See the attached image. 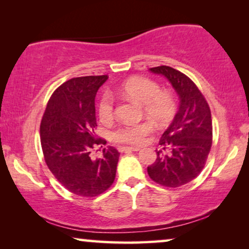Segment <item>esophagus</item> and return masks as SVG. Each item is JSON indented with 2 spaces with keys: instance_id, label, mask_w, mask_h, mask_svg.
<instances>
[{
  "instance_id": "1",
  "label": "esophagus",
  "mask_w": 249,
  "mask_h": 249,
  "mask_svg": "<svg viewBox=\"0 0 249 249\" xmlns=\"http://www.w3.org/2000/svg\"><path fill=\"white\" fill-rule=\"evenodd\" d=\"M139 147H119V152H138Z\"/></svg>"
}]
</instances>
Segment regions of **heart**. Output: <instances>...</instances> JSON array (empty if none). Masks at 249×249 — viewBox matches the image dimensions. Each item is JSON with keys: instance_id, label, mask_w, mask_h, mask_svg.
<instances>
[{"instance_id": "obj_1", "label": "heart", "mask_w": 249, "mask_h": 249, "mask_svg": "<svg viewBox=\"0 0 249 249\" xmlns=\"http://www.w3.org/2000/svg\"><path fill=\"white\" fill-rule=\"evenodd\" d=\"M120 91L137 103L142 105V112L160 127L172 120L176 112V101L171 93L161 90L159 84L145 77H132L121 85ZM98 115L101 120L110 121L114 115V102L110 93L102 95L98 103ZM153 124L144 121L136 124H124L112 131V141L118 144L142 145L153 131Z\"/></svg>"}]
</instances>
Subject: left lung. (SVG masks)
I'll use <instances>...</instances> for the list:
<instances>
[{
  "label": "left lung",
  "instance_id": "8db88e82",
  "mask_svg": "<svg viewBox=\"0 0 249 249\" xmlns=\"http://www.w3.org/2000/svg\"><path fill=\"white\" fill-rule=\"evenodd\" d=\"M161 74L179 96V110L163 132L156 161L147 168L153 181L165 187H180L199 175L212 146V117L209 104L186 74L168 66L151 68Z\"/></svg>",
  "mask_w": 249,
  "mask_h": 249
}]
</instances>
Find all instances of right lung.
<instances>
[{"instance_id": "add662e5", "label": "right lung", "mask_w": 249, "mask_h": 249, "mask_svg": "<svg viewBox=\"0 0 249 249\" xmlns=\"http://www.w3.org/2000/svg\"><path fill=\"white\" fill-rule=\"evenodd\" d=\"M107 76L78 77L57 87L40 122V144L50 171L64 188L78 196L95 197L110 188L115 179L119 153L103 148L100 159L90 158L97 138L95 96Z\"/></svg>"}]
</instances>
